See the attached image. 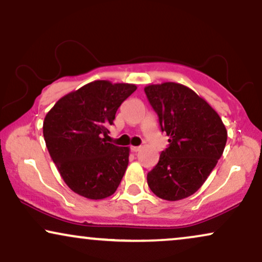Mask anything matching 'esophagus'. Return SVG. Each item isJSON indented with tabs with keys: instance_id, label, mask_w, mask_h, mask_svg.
Masks as SVG:
<instances>
[{
	"instance_id": "34e87169",
	"label": "esophagus",
	"mask_w": 262,
	"mask_h": 262,
	"mask_svg": "<svg viewBox=\"0 0 262 262\" xmlns=\"http://www.w3.org/2000/svg\"><path fill=\"white\" fill-rule=\"evenodd\" d=\"M130 150L133 152H138L141 150V146H130Z\"/></svg>"
}]
</instances>
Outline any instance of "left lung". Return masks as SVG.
Here are the masks:
<instances>
[{"label":"left lung","mask_w":262,"mask_h":262,"mask_svg":"<svg viewBox=\"0 0 262 262\" xmlns=\"http://www.w3.org/2000/svg\"><path fill=\"white\" fill-rule=\"evenodd\" d=\"M145 93L158 115L169 146L147 174L157 197L180 201L193 194L223 156L227 130L213 107L186 85L164 82L148 84Z\"/></svg>","instance_id":"8db88e82"}]
</instances>
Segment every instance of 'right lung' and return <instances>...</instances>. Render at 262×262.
I'll return each instance as SVG.
<instances>
[{
  "mask_svg": "<svg viewBox=\"0 0 262 262\" xmlns=\"http://www.w3.org/2000/svg\"><path fill=\"white\" fill-rule=\"evenodd\" d=\"M135 91V84L94 81L59 99L46 115V146L75 193L104 200L117 190L128 167L129 147L107 142V127Z\"/></svg>",
  "mask_w": 262,
  "mask_h": 262,
  "instance_id": "1",
  "label": "right lung"
}]
</instances>
